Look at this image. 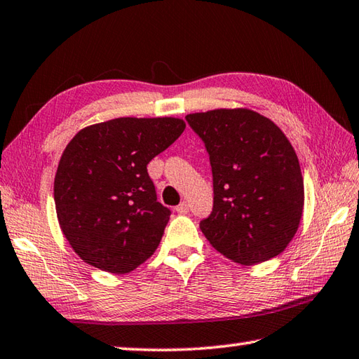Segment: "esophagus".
Segmentation results:
<instances>
[{"label":"esophagus","instance_id":"34e87169","mask_svg":"<svg viewBox=\"0 0 359 359\" xmlns=\"http://www.w3.org/2000/svg\"><path fill=\"white\" fill-rule=\"evenodd\" d=\"M175 210H177V213H179V215H187V213L189 212V205H188V202H182L180 205H177V208H175Z\"/></svg>","mask_w":359,"mask_h":359}]
</instances>
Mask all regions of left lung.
Here are the masks:
<instances>
[{"mask_svg":"<svg viewBox=\"0 0 359 359\" xmlns=\"http://www.w3.org/2000/svg\"><path fill=\"white\" fill-rule=\"evenodd\" d=\"M210 157L213 210L201 230L240 264L268 262L286 249L304 212V177L285 133L249 109L187 115Z\"/></svg>","mask_w":359,"mask_h":359,"instance_id":"left-lung-1","label":"left lung"}]
</instances>
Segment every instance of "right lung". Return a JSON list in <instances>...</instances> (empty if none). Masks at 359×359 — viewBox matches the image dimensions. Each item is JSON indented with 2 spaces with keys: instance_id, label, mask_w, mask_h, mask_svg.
<instances>
[{
  "instance_id": "obj_1",
  "label": "right lung",
  "mask_w": 359,
  "mask_h": 359,
  "mask_svg": "<svg viewBox=\"0 0 359 359\" xmlns=\"http://www.w3.org/2000/svg\"><path fill=\"white\" fill-rule=\"evenodd\" d=\"M184 130L179 118H115L67 144L54 179L55 212L83 262L128 273L156 252L171 210L157 201L147 163Z\"/></svg>"
}]
</instances>
